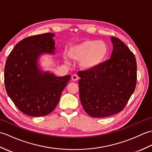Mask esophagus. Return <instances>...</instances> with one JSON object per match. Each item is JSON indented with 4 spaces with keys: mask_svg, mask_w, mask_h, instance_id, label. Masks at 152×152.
Listing matches in <instances>:
<instances>
[{
    "mask_svg": "<svg viewBox=\"0 0 152 152\" xmlns=\"http://www.w3.org/2000/svg\"><path fill=\"white\" fill-rule=\"evenodd\" d=\"M72 80L73 81H76V80H78V76L76 75V74H73L72 76Z\"/></svg>",
    "mask_w": 152,
    "mask_h": 152,
    "instance_id": "esophagus-1",
    "label": "esophagus"
}]
</instances>
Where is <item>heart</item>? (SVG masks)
Segmentation results:
<instances>
[{
  "instance_id": "b5f03b06",
  "label": "heart",
  "mask_w": 152,
  "mask_h": 152,
  "mask_svg": "<svg viewBox=\"0 0 152 152\" xmlns=\"http://www.w3.org/2000/svg\"><path fill=\"white\" fill-rule=\"evenodd\" d=\"M109 52L107 44L104 41L86 40L79 44L72 45L68 49V56L74 61H80V66L83 70L97 69L104 63ZM64 62L69 63L66 56Z\"/></svg>"
}]
</instances>
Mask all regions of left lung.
<instances>
[{
	"mask_svg": "<svg viewBox=\"0 0 152 152\" xmlns=\"http://www.w3.org/2000/svg\"><path fill=\"white\" fill-rule=\"evenodd\" d=\"M110 59L97 69L80 71V102L93 118H105L121 112L133 94L137 83V62L125 44L111 37Z\"/></svg>",
	"mask_w": 152,
	"mask_h": 152,
	"instance_id": "1",
	"label": "left lung"
}]
</instances>
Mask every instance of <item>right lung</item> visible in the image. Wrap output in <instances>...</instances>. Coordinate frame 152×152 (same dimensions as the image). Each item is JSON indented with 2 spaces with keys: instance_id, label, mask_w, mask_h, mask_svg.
Here are the masks:
<instances>
[{
  "instance_id": "obj_1",
  "label": "right lung",
  "mask_w": 152,
  "mask_h": 152,
  "mask_svg": "<svg viewBox=\"0 0 152 152\" xmlns=\"http://www.w3.org/2000/svg\"><path fill=\"white\" fill-rule=\"evenodd\" d=\"M55 36L48 33L24 38L15 45L5 64L8 95L19 110L33 117L53 110L70 78V75L57 77L40 69L42 56L55 55Z\"/></svg>"
}]
</instances>
